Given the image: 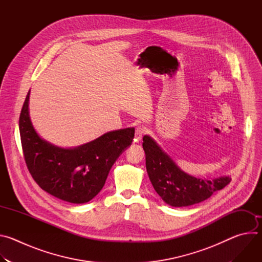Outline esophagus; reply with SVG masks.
<instances>
[{
	"label": "esophagus",
	"mask_w": 262,
	"mask_h": 262,
	"mask_svg": "<svg viewBox=\"0 0 262 262\" xmlns=\"http://www.w3.org/2000/svg\"><path fill=\"white\" fill-rule=\"evenodd\" d=\"M145 132H146V128L143 125H138L136 127V133H135V141L139 142L142 139Z\"/></svg>",
	"instance_id": "esophagus-1"
}]
</instances>
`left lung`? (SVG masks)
Masks as SVG:
<instances>
[{
    "mask_svg": "<svg viewBox=\"0 0 262 262\" xmlns=\"http://www.w3.org/2000/svg\"><path fill=\"white\" fill-rule=\"evenodd\" d=\"M146 169L156 192L169 205L189 206L208 199L231 181L228 176L200 179L181 171L149 136L143 137Z\"/></svg>",
    "mask_w": 262,
    "mask_h": 262,
    "instance_id": "obj_1",
    "label": "left lung"
}]
</instances>
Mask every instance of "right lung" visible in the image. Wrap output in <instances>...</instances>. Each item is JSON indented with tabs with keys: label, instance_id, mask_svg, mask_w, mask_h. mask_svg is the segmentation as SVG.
<instances>
[{
	"label": "right lung",
	"instance_id": "1",
	"mask_svg": "<svg viewBox=\"0 0 262 262\" xmlns=\"http://www.w3.org/2000/svg\"><path fill=\"white\" fill-rule=\"evenodd\" d=\"M27 94L19 116V134L30 174L49 194L70 202L86 203L103 188L108 172L132 144L135 128L106 133L77 148H61L42 140L29 116Z\"/></svg>",
	"mask_w": 262,
	"mask_h": 262
}]
</instances>
